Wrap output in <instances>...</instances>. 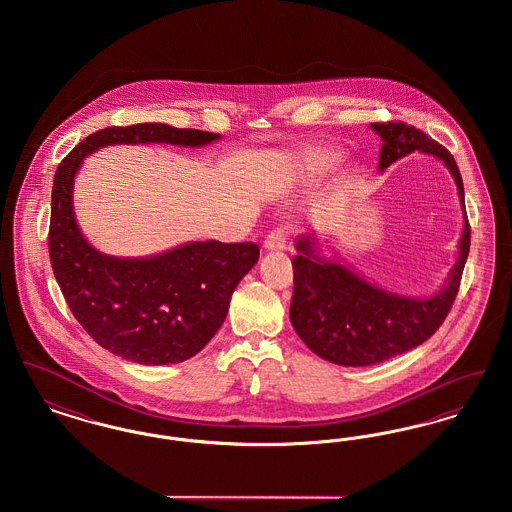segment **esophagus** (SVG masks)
<instances>
[{
	"instance_id": "esophagus-1",
	"label": "esophagus",
	"mask_w": 512,
	"mask_h": 512,
	"mask_svg": "<svg viewBox=\"0 0 512 512\" xmlns=\"http://www.w3.org/2000/svg\"><path fill=\"white\" fill-rule=\"evenodd\" d=\"M286 242H288V234L284 228H274L268 232L265 238V249L267 251H282L286 249Z\"/></svg>"
}]
</instances>
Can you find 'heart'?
<instances>
[{"label": "heart", "mask_w": 512, "mask_h": 512, "mask_svg": "<svg viewBox=\"0 0 512 512\" xmlns=\"http://www.w3.org/2000/svg\"><path fill=\"white\" fill-rule=\"evenodd\" d=\"M301 161L307 171H328L340 161V153L330 147H318V149H311L309 153H305Z\"/></svg>", "instance_id": "1"}]
</instances>
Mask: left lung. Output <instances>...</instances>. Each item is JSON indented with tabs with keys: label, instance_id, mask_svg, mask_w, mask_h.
Returning <instances> with one entry per match:
<instances>
[{
	"label": "left lung",
	"instance_id": "1",
	"mask_svg": "<svg viewBox=\"0 0 512 512\" xmlns=\"http://www.w3.org/2000/svg\"><path fill=\"white\" fill-rule=\"evenodd\" d=\"M370 128L382 138L380 172L413 151L443 161L457 184L464 226L457 263L449 270L443 288L430 297H407L368 282L345 267L340 257H324L315 234L295 240L290 320L313 353L341 366L378 365L428 340L457 297L470 249L463 178L453 155L405 122H372Z\"/></svg>",
	"mask_w": 512,
	"mask_h": 512
}]
</instances>
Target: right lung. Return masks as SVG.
I'll list each match as a JSON object with an SVG mask.
<instances>
[{
    "instance_id": "add662e5",
    "label": "right lung",
    "mask_w": 512,
    "mask_h": 512,
    "mask_svg": "<svg viewBox=\"0 0 512 512\" xmlns=\"http://www.w3.org/2000/svg\"><path fill=\"white\" fill-rule=\"evenodd\" d=\"M220 134L163 122L109 126L90 134L53 178L49 259L80 326L113 355L140 365L192 359L219 332L232 293L259 261V245L190 242L151 257L105 255L74 217V178L84 157L115 144L203 147Z\"/></svg>"
}]
</instances>
